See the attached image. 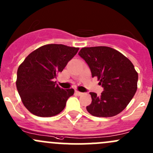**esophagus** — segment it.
<instances>
[{
    "mask_svg": "<svg viewBox=\"0 0 153 153\" xmlns=\"http://www.w3.org/2000/svg\"><path fill=\"white\" fill-rule=\"evenodd\" d=\"M75 93L77 94V95H78V96H81V95H82L83 94V92H79V91H75Z\"/></svg>",
    "mask_w": 153,
    "mask_h": 153,
    "instance_id": "1",
    "label": "esophagus"
}]
</instances>
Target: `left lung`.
I'll use <instances>...</instances> for the list:
<instances>
[{
  "label": "left lung",
  "mask_w": 153,
  "mask_h": 153,
  "mask_svg": "<svg viewBox=\"0 0 153 153\" xmlns=\"http://www.w3.org/2000/svg\"><path fill=\"white\" fill-rule=\"evenodd\" d=\"M78 55L90 68L104 87L100 96L89 92L92 103L86 106L95 117H112L126 107L137 90L138 72L132 63L122 53L108 47H84Z\"/></svg>",
  "instance_id": "8db88e82"
}]
</instances>
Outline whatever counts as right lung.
<instances>
[{
    "label": "right lung",
    "instance_id": "1",
    "mask_svg": "<svg viewBox=\"0 0 153 153\" xmlns=\"http://www.w3.org/2000/svg\"><path fill=\"white\" fill-rule=\"evenodd\" d=\"M79 48L47 44L34 50L21 64L16 86L23 104L33 115L52 117L62 112L73 89H64L53 81Z\"/></svg>",
    "mask_w": 153,
    "mask_h": 153
}]
</instances>
